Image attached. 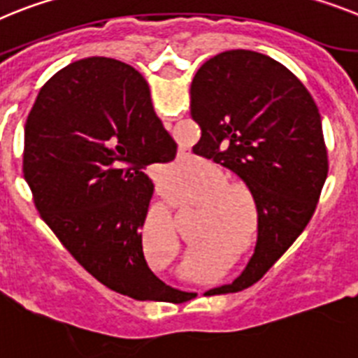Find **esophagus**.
<instances>
[{
    "mask_svg": "<svg viewBox=\"0 0 358 358\" xmlns=\"http://www.w3.org/2000/svg\"><path fill=\"white\" fill-rule=\"evenodd\" d=\"M201 293V292H199ZM215 299H219V301H224V304H228V308H226V310H230V304H231V302H228V301H226V299L224 297H215ZM210 301H212V299H210ZM234 304H235V302H234Z\"/></svg>",
    "mask_w": 358,
    "mask_h": 358,
    "instance_id": "1",
    "label": "esophagus"
}]
</instances>
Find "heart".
<instances>
[{
    "mask_svg": "<svg viewBox=\"0 0 358 358\" xmlns=\"http://www.w3.org/2000/svg\"><path fill=\"white\" fill-rule=\"evenodd\" d=\"M194 199L206 206L201 246L186 255V271L194 279H210L221 273L239 250H250L261 230L257 201L244 188H235L230 176L215 170L210 181L195 190ZM166 239L176 244L173 231L166 228Z\"/></svg>",
    "mask_w": 358,
    "mask_h": 358,
    "instance_id": "1",
    "label": "heart"
}]
</instances>
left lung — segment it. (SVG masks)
Returning <instances> with one entry per match:
<instances>
[{
  "mask_svg": "<svg viewBox=\"0 0 358 358\" xmlns=\"http://www.w3.org/2000/svg\"><path fill=\"white\" fill-rule=\"evenodd\" d=\"M190 99L201 127L194 154L239 176L261 213L255 252L243 273L204 295L235 293L273 266L315 212L328 176L320 114L297 76L253 50H226L206 61Z\"/></svg>",
  "mask_w": 358,
  "mask_h": 358,
  "instance_id": "1",
  "label": "left lung"
}]
</instances>
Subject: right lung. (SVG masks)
<instances>
[{"label":"right lung","instance_id":"right-lung-1","mask_svg":"<svg viewBox=\"0 0 358 358\" xmlns=\"http://www.w3.org/2000/svg\"><path fill=\"white\" fill-rule=\"evenodd\" d=\"M176 154L145 78L123 61L87 57L39 90L23 173L43 221L92 277L136 301L185 299L150 270L141 235L154 194L145 170Z\"/></svg>","mask_w":358,"mask_h":358}]
</instances>
